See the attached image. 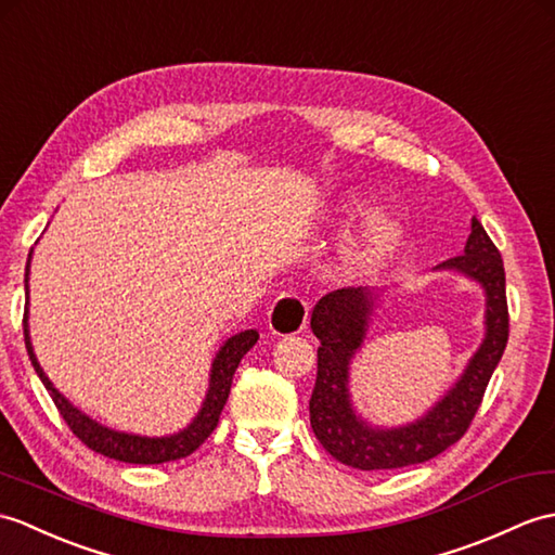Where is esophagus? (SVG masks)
I'll list each match as a JSON object with an SVG mask.
<instances>
[{"mask_svg":"<svg viewBox=\"0 0 555 555\" xmlns=\"http://www.w3.org/2000/svg\"><path fill=\"white\" fill-rule=\"evenodd\" d=\"M309 317V305L300 295L283 293L269 307L267 324L272 328L274 336H293V333H300L307 326Z\"/></svg>","mask_w":555,"mask_h":555,"instance_id":"34e87169","label":"esophagus"}]
</instances>
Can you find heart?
Masks as SVG:
<instances>
[{
	"label": "heart",
	"instance_id": "1",
	"mask_svg": "<svg viewBox=\"0 0 555 555\" xmlns=\"http://www.w3.org/2000/svg\"><path fill=\"white\" fill-rule=\"evenodd\" d=\"M399 238H402V229H399L392 217L373 215L366 222L362 236L354 243L352 262L362 269L378 267L399 246Z\"/></svg>",
	"mask_w": 555,
	"mask_h": 555
}]
</instances>
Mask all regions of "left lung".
Returning a JSON list of instances; mask_svg holds the SVG:
<instances>
[{
	"instance_id": "1",
	"label": "left lung",
	"mask_w": 555,
	"mask_h": 555,
	"mask_svg": "<svg viewBox=\"0 0 555 555\" xmlns=\"http://www.w3.org/2000/svg\"><path fill=\"white\" fill-rule=\"evenodd\" d=\"M437 269H456L485 288V340L454 388L428 414L402 428H373L354 414L347 390L350 359L366 338L378 295L366 288H340L324 295L312 309L309 324L321 347L317 350V383L309 399V423L321 447L345 466L390 470L430 461L459 442L478 414L487 383L508 343L504 260L482 224L473 217L466 250Z\"/></svg>"
}]
</instances>
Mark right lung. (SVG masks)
Masks as SVG:
<instances>
[{
	"label": "right lung",
	"mask_w": 555,
	"mask_h": 555,
	"mask_svg": "<svg viewBox=\"0 0 555 555\" xmlns=\"http://www.w3.org/2000/svg\"><path fill=\"white\" fill-rule=\"evenodd\" d=\"M28 267H30V257H28ZM25 293H28V269H25ZM23 336H25V350L30 354V362L37 371V376L44 383L47 392L54 399V404L59 409V414L63 421L68 423V428L77 440H82L92 452L103 454L115 461L122 463H139V466H156V463H167V461H177L184 459L189 454L196 452V449L208 440L212 430L217 428L219 414L229 399L231 390V380H234V373L241 364L243 354H246L250 347L257 343V331H241L236 336H231L222 347L212 362L210 371V388L208 395H205V402L198 411V416L193 418L191 425H186L184 430H179L175 435L167 437H141V435H130V433H118L111 430L106 425H101L96 421L82 414L80 409H75L66 397H63L51 380L47 378V373L42 371L40 362L33 352V343H30V331H28V302H25V314H23Z\"/></svg>",
	"instance_id": "add662e5"
}]
</instances>
